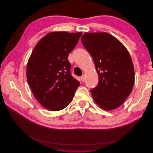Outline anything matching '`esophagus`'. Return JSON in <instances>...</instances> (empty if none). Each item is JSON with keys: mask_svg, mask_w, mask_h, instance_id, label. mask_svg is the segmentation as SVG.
<instances>
[{"mask_svg": "<svg viewBox=\"0 0 153 153\" xmlns=\"http://www.w3.org/2000/svg\"><path fill=\"white\" fill-rule=\"evenodd\" d=\"M80 79H81V80H82V82H85V75H82L81 77H80Z\"/></svg>", "mask_w": 153, "mask_h": 153, "instance_id": "1", "label": "esophagus"}]
</instances>
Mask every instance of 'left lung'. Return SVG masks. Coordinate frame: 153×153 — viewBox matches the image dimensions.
I'll use <instances>...</instances> for the list:
<instances>
[{
  "instance_id": "1",
  "label": "left lung",
  "mask_w": 153,
  "mask_h": 153,
  "mask_svg": "<svg viewBox=\"0 0 153 153\" xmlns=\"http://www.w3.org/2000/svg\"><path fill=\"white\" fill-rule=\"evenodd\" d=\"M81 41L93 59L99 76L98 84L91 89L92 98L103 110L117 108L130 94L135 81L128 51L106 32H86Z\"/></svg>"
}]
</instances>
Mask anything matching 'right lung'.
Masks as SVG:
<instances>
[{
    "label": "right lung",
    "instance_id": "right-lung-1",
    "mask_svg": "<svg viewBox=\"0 0 153 153\" xmlns=\"http://www.w3.org/2000/svg\"><path fill=\"white\" fill-rule=\"evenodd\" d=\"M82 33L50 32L37 43L29 59L27 82L36 100L50 110L66 107L80 85L71 75L68 57Z\"/></svg>",
    "mask_w": 153,
    "mask_h": 153
}]
</instances>
